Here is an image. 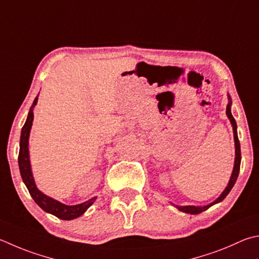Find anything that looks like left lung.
<instances>
[{
	"label": "left lung",
	"instance_id": "left-lung-1",
	"mask_svg": "<svg viewBox=\"0 0 259 259\" xmlns=\"http://www.w3.org/2000/svg\"><path fill=\"white\" fill-rule=\"evenodd\" d=\"M231 97L229 96V104L227 106V115L230 119V122H231L232 128H233V134H234V146H236V159H234V167H233V172L231 179H230L228 187L225 188V190L222 192L218 199L213 203L207 205V206H203V207H199V206H177V208L181 211H185V213H189V214H199L201 211H204L206 209H208L210 206H213L214 204H218L220 201H222L225 197L228 196V194L234 186V183L237 181V178L239 176V171H240V163H241V150H240V142H239L238 138V133H237V122L234 120V117L231 113Z\"/></svg>",
	"mask_w": 259,
	"mask_h": 259
}]
</instances>
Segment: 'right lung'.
Here are the masks:
<instances>
[{"label":"right lung","mask_w":259,"mask_h":259,"mask_svg":"<svg viewBox=\"0 0 259 259\" xmlns=\"http://www.w3.org/2000/svg\"><path fill=\"white\" fill-rule=\"evenodd\" d=\"M38 97L35 98L34 103L28 113L27 120L25 124L22 126L21 136H20V149H19V168H20V175L23 182L27 187L28 191H29L32 199L35 200V203L39 206V207L48 211L50 214H53L56 218L61 220H73L77 219L79 216L82 215L84 211L88 209L94 201H95L96 197L89 199L88 201H84L82 204L74 205V206H68L62 203H60L58 200H54L53 198H50L43 192H40L35 185L34 178H32L31 168H30V162H29V149H28V139H29V133L32 125V120H34V107L37 103Z\"/></svg>","instance_id":"right-lung-1"}]
</instances>
